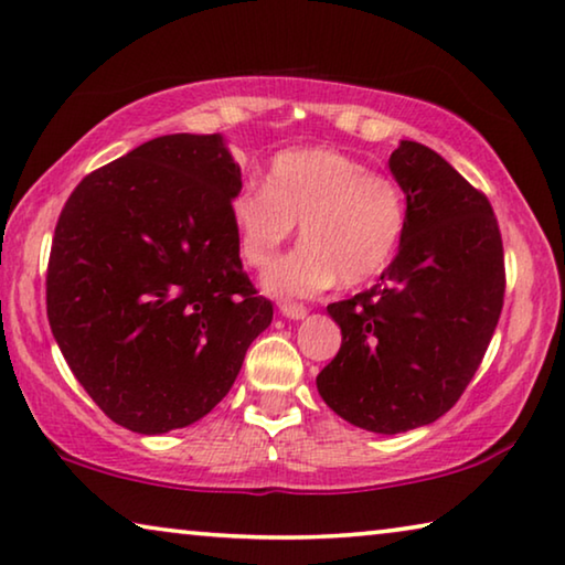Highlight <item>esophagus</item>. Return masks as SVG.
<instances>
[{
    "mask_svg": "<svg viewBox=\"0 0 565 565\" xmlns=\"http://www.w3.org/2000/svg\"><path fill=\"white\" fill-rule=\"evenodd\" d=\"M279 311L286 319H303L309 315V309L303 303H281Z\"/></svg>",
    "mask_w": 565,
    "mask_h": 565,
    "instance_id": "obj_1",
    "label": "esophagus"
}]
</instances>
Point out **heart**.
Segmentation results:
<instances>
[{
    "label": "heart",
    "mask_w": 565,
    "mask_h": 565,
    "mask_svg": "<svg viewBox=\"0 0 565 565\" xmlns=\"http://www.w3.org/2000/svg\"><path fill=\"white\" fill-rule=\"evenodd\" d=\"M241 258L264 268L299 223L303 244L266 271L276 297H315L360 286L390 266L407 231V199L392 175L374 173L344 150L291 148L268 166L266 185L231 195Z\"/></svg>",
    "instance_id": "obj_1"
}]
</instances>
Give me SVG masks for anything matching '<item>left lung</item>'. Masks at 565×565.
Segmentation results:
<instances>
[{
  "label": "left lung",
  "mask_w": 565,
  "mask_h": 565,
  "mask_svg": "<svg viewBox=\"0 0 565 565\" xmlns=\"http://www.w3.org/2000/svg\"><path fill=\"white\" fill-rule=\"evenodd\" d=\"M390 170L407 231L380 281L329 303L342 347L317 377L321 399L362 429L397 435L443 417L476 377L505 294L492 205L443 156L402 140Z\"/></svg>",
  "instance_id": "obj_1"
}]
</instances>
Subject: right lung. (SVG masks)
I'll return each mask as SVG.
<instances>
[{"label": "right lung", "instance_id": "obj_1", "mask_svg": "<svg viewBox=\"0 0 565 565\" xmlns=\"http://www.w3.org/2000/svg\"><path fill=\"white\" fill-rule=\"evenodd\" d=\"M238 188L221 136L175 132L93 170L60 213L52 334L95 405L132 433L209 415L271 324V301L241 266Z\"/></svg>", "mask_w": 565, "mask_h": 565}]
</instances>
